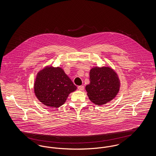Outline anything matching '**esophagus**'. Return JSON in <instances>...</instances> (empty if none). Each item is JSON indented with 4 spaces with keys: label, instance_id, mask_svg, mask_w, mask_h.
<instances>
[{
    "label": "esophagus",
    "instance_id": "esophagus-1",
    "mask_svg": "<svg viewBox=\"0 0 156 156\" xmlns=\"http://www.w3.org/2000/svg\"><path fill=\"white\" fill-rule=\"evenodd\" d=\"M78 89H79L80 90H83L84 89V87L83 85L81 86H78Z\"/></svg>",
    "mask_w": 156,
    "mask_h": 156
}]
</instances>
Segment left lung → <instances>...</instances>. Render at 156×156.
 <instances>
[{
	"mask_svg": "<svg viewBox=\"0 0 156 156\" xmlns=\"http://www.w3.org/2000/svg\"><path fill=\"white\" fill-rule=\"evenodd\" d=\"M90 83L85 87L89 99L103 105L113 99L119 90L120 82L116 73L109 67H95L89 73Z\"/></svg>",
	"mask_w": 156,
	"mask_h": 156,
	"instance_id": "8db88e82",
	"label": "left lung"
}]
</instances>
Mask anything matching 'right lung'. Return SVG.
Wrapping results in <instances>:
<instances>
[{
  "mask_svg": "<svg viewBox=\"0 0 156 156\" xmlns=\"http://www.w3.org/2000/svg\"><path fill=\"white\" fill-rule=\"evenodd\" d=\"M34 88L41 102L47 106L58 108L64 104L76 87L61 68L50 67L37 74Z\"/></svg>",
  "mask_w": 156,
  "mask_h": 156,
  "instance_id": "obj_1",
  "label": "right lung"
}]
</instances>
